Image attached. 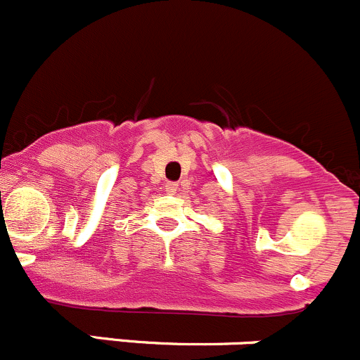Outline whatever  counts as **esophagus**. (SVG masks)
Here are the masks:
<instances>
[{"instance_id":"1","label":"esophagus","mask_w":360,"mask_h":360,"mask_svg":"<svg viewBox=\"0 0 360 360\" xmlns=\"http://www.w3.org/2000/svg\"><path fill=\"white\" fill-rule=\"evenodd\" d=\"M165 188H166V192H168V194H175V192L179 191V185H176L175 181H168V184L165 185Z\"/></svg>"}]
</instances>
